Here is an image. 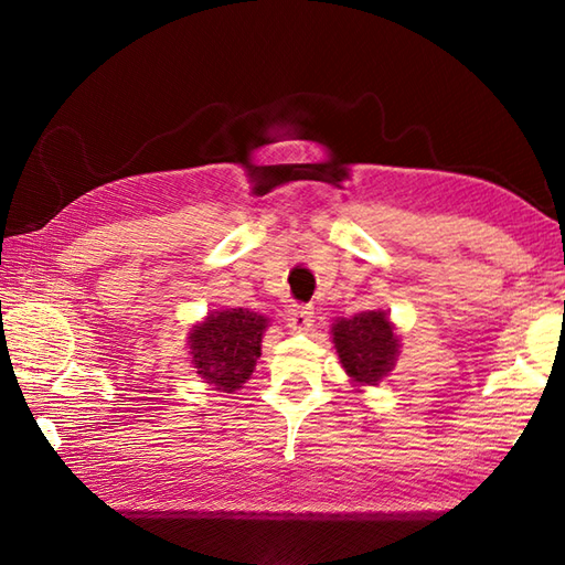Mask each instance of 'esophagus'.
Returning <instances> with one entry per match:
<instances>
[{
	"label": "esophagus",
	"mask_w": 565,
	"mask_h": 565,
	"mask_svg": "<svg viewBox=\"0 0 565 565\" xmlns=\"http://www.w3.org/2000/svg\"><path fill=\"white\" fill-rule=\"evenodd\" d=\"M313 322L316 313L310 306H291L286 310V326L291 328V332H308Z\"/></svg>",
	"instance_id": "obj_1"
}]
</instances>
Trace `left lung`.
I'll use <instances>...</instances> for the list:
<instances>
[{"mask_svg": "<svg viewBox=\"0 0 565 565\" xmlns=\"http://www.w3.org/2000/svg\"><path fill=\"white\" fill-rule=\"evenodd\" d=\"M332 344L354 388L379 386L395 369L401 334L386 310H364L332 322Z\"/></svg>", "mask_w": 565, "mask_h": 565, "instance_id": "8db88e82", "label": "left lung"}]
</instances>
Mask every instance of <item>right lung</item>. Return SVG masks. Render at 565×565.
<instances>
[{"mask_svg": "<svg viewBox=\"0 0 565 565\" xmlns=\"http://www.w3.org/2000/svg\"><path fill=\"white\" fill-rule=\"evenodd\" d=\"M269 318L247 308L213 310L189 328V362L213 391L235 393L249 381L262 356Z\"/></svg>", "mask_w": 565, "mask_h": 565, "instance_id": "right-lung-1", "label": "right lung"}]
</instances>
